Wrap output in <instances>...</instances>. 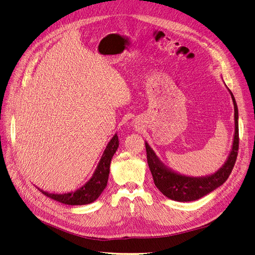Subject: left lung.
Segmentation results:
<instances>
[{
  "instance_id": "1",
  "label": "left lung",
  "mask_w": 255,
  "mask_h": 255,
  "mask_svg": "<svg viewBox=\"0 0 255 255\" xmlns=\"http://www.w3.org/2000/svg\"><path fill=\"white\" fill-rule=\"evenodd\" d=\"M230 95L232 97L234 104V121L235 130L233 137L232 149L229 154L227 160L217 171L204 175V176H188L181 174L172 170L171 168L167 167L163 161L154 152L151 146L145 141L146 159L150 171L152 173L154 184L158 188L161 194L167 198L177 202H190L201 199L202 197L210 194V192L217 189L225 183L229 175L232 172V169L235 165L237 151H238V109L235 101V98L232 92L229 89Z\"/></svg>"
}]
</instances>
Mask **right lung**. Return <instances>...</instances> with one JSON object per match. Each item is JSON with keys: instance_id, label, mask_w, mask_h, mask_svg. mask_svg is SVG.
I'll return each mask as SVG.
<instances>
[{"instance_id": "add662e5", "label": "right lung", "mask_w": 255, "mask_h": 255, "mask_svg": "<svg viewBox=\"0 0 255 255\" xmlns=\"http://www.w3.org/2000/svg\"><path fill=\"white\" fill-rule=\"evenodd\" d=\"M118 146V135L115 134L110 140V142L107 143L106 148L102 154V157L100 159L94 174H92L90 179L79 189L67 192V194L66 192L65 194H52V192L44 191L40 188L38 189H39V191H41L44 196L67 205H85L95 202L96 200L101 196L103 190L106 187L110 175L111 161L114 154L117 151Z\"/></svg>"}]
</instances>
